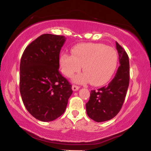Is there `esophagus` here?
<instances>
[{
	"instance_id": "34e87169",
	"label": "esophagus",
	"mask_w": 151,
	"mask_h": 151,
	"mask_svg": "<svg viewBox=\"0 0 151 151\" xmlns=\"http://www.w3.org/2000/svg\"><path fill=\"white\" fill-rule=\"evenodd\" d=\"M72 90H73V91H77V90L79 89V86H77V85H72Z\"/></svg>"
}]
</instances>
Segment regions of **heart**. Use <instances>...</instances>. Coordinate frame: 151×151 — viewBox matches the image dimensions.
Returning a JSON list of instances; mask_svg holds the SVG:
<instances>
[{
    "label": "heart",
    "mask_w": 151,
    "mask_h": 151,
    "mask_svg": "<svg viewBox=\"0 0 151 151\" xmlns=\"http://www.w3.org/2000/svg\"><path fill=\"white\" fill-rule=\"evenodd\" d=\"M72 55L62 53L60 57L62 72L72 77L82 67L84 72L73 78L74 82L85 84L90 81L93 86L106 84L115 72L118 54L114 48L101 43H82L72 47Z\"/></svg>",
    "instance_id": "1"
}]
</instances>
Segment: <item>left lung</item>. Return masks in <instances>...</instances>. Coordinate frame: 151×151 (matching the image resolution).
I'll use <instances>...</instances> for the list:
<instances>
[{"label": "left lung", "mask_w": 151, "mask_h": 151, "mask_svg": "<svg viewBox=\"0 0 151 151\" xmlns=\"http://www.w3.org/2000/svg\"><path fill=\"white\" fill-rule=\"evenodd\" d=\"M120 66L108 85L91 90L89 100L86 104L88 116L96 122L113 119L120 111L129 85V59L125 50L116 42Z\"/></svg>", "instance_id": "1"}]
</instances>
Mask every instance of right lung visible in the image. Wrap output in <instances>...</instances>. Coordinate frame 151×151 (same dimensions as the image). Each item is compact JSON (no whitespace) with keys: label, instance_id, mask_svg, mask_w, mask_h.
<instances>
[{"label":"right lung","instance_id":"obj_1","mask_svg":"<svg viewBox=\"0 0 151 151\" xmlns=\"http://www.w3.org/2000/svg\"><path fill=\"white\" fill-rule=\"evenodd\" d=\"M65 37L44 34L24 50L20 65V91L26 109L41 121L64 114L73 91L60 74V52Z\"/></svg>","mask_w":151,"mask_h":151}]
</instances>
